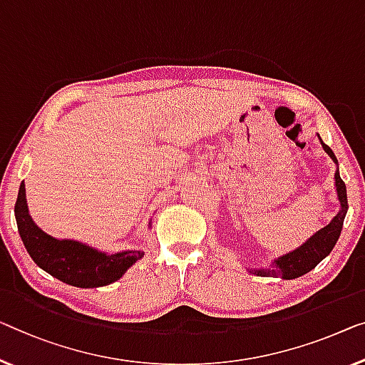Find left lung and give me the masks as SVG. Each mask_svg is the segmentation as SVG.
Instances as JSON below:
<instances>
[{
  "label": "left lung",
  "mask_w": 365,
  "mask_h": 365,
  "mask_svg": "<svg viewBox=\"0 0 365 365\" xmlns=\"http://www.w3.org/2000/svg\"><path fill=\"white\" fill-rule=\"evenodd\" d=\"M319 138V135H318ZM319 143H322L323 149L326 154H328L331 159H333L336 164H338V159H336L334 152L331 150L328 145H326L322 138H319ZM336 190H338V198L341 203V211L334 216V220L329 222L328 226L323 227L322 231H318L317 235L312 236L307 242L300 246L295 251L282 255L274 262V267L267 270H252V274H257L260 277H282L285 280L297 279V277H302L307 274V272L313 270L317 265L322 262V260L328 255L333 247L338 242L342 230V222H344V217L347 213V193H346V185L339 177V172L336 170Z\"/></svg>",
  "instance_id": "left-lung-1"
}]
</instances>
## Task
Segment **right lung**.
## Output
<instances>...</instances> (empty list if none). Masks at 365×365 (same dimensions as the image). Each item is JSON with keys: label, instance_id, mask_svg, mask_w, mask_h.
<instances>
[{"label": "right lung", "instance_id": "1", "mask_svg": "<svg viewBox=\"0 0 365 365\" xmlns=\"http://www.w3.org/2000/svg\"><path fill=\"white\" fill-rule=\"evenodd\" d=\"M18 231L32 260L63 284L95 288L110 285L121 279L130 265L143 259V251L118 254L98 252L96 249L77 241H58L36 226L27 211L24 182L21 183L14 205Z\"/></svg>", "mask_w": 365, "mask_h": 365}]
</instances>
